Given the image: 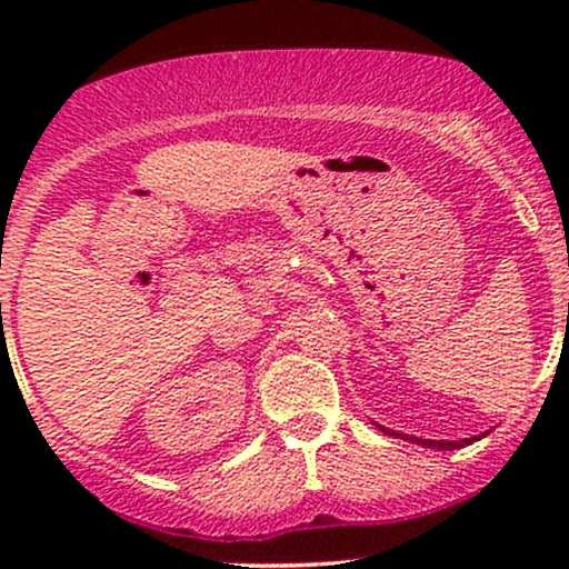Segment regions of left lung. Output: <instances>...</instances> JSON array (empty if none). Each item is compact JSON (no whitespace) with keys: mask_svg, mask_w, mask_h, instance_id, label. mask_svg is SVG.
<instances>
[{"mask_svg":"<svg viewBox=\"0 0 569 569\" xmlns=\"http://www.w3.org/2000/svg\"><path fill=\"white\" fill-rule=\"evenodd\" d=\"M385 433H390V430H385ZM390 436H401V439L422 443V447H430V449H460L462 443H471L473 441V439H466V441H430V439H415V436H403V433H390Z\"/></svg>","mask_w":569,"mask_h":569,"instance_id":"left-lung-1","label":"left lung"}]
</instances>
